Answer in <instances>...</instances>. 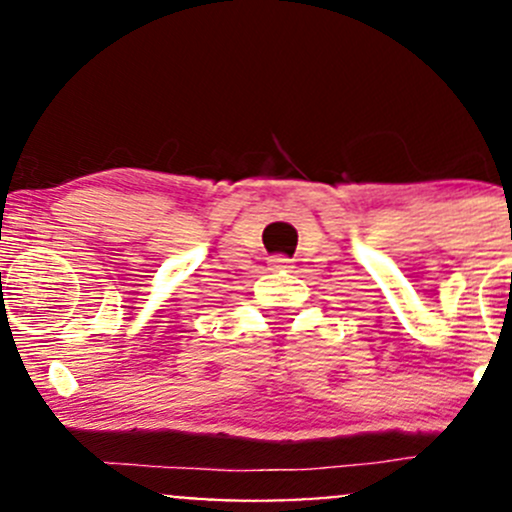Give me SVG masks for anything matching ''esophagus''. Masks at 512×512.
Wrapping results in <instances>:
<instances>
[{"mask_svg":"<svg viewBox=\"0 0 512 512\" xmlns=\"http://www.w3.org/2000/svg\"><path fill=\"white\" fill-rule=\"evenodd\" d=\"M270 270H292V260L284 255H274L270 260Z\"/></svg>","mask_w":512,"mask_h":512,"instance_id":"34e87169","label":"esophagus"}]
</instances>
